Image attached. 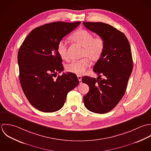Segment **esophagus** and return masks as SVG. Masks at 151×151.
<instances>
[{"label": "esophagus", "instance_id": "obj_1", "mask_svg": "<svg viewBox=\"0 0 151 151\" xmlns=\"http://www.w3.org/2000/svg\"><path fill=\"white\" fill-rule=\"evenodd\" d=\"M78 78L79 83H80V84L82 83V76H78Z\"/></svg>", "mask_w": 151, "mask_h": 151}]
</instances>
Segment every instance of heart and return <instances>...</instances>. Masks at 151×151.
<instances>
[{
    "instance_id": "b5f03b06",
    "label": "heart",
    "mask_w": 151,
    "mask_h": 151,
    "mask_svg": "<svg viewBox=\"0 0 151 151\" xmlns=\"http://www.w3.org/2000/svg\"><path fill=\"white\" fill-rule=\"evenodd\" d=\"M70 38L83 48L82 57H86L91 61L99 60L101 57L105 48V41L101 36L93 38V34L89 31L80 29L72 34ZM57 51L62 59L68 58L66 44L63 40L58 42ZM88 58L72 60L66 65V70L76 75L84 74L91 65L90 59Z\"/></svg>"
}]
</instances>
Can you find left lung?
I'll list each match as a JSON object with an SVG mask.
<instances>
[{"mask_svg": "<svg viewBox=\"0 0 151 151\" xmlns=\"http://www.w3.org/2000/svg\"><path fill=\"white\" fill-rule=\"evenodd\" d=\"M83 24L105 41L104 52L93 67V71L99 75L97 79L88 76L82 79L89 86L83 102L91 112L104 114L113 110L125 94L133 67L131 47L124 34L108 24Z\"/></svg>", "mask_w": 151, "mask_h": 151, "instance_id": "left-lung-1", "label": "left lung"}]
</instances>
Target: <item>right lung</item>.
Listing matches in <instances>:
<instances>
[{
	"label": "right lung",
	"mask_w": 151,
	"mask_h": 151,
	"mask_svg": "<svg viewBox=\"0 0 151 151\" xmlns=\"http://www.w3.org/2000/svg\"><path fill=\"white\" fill-rule=\"evenodd\" d=\"M80 24L57 22L38 27L31 31L19 49L17 58L22 89L31 104L41 111L60 110L68 93L79 83L77 76L70 72L56 77L63 70L58 44Z\"/></svg>",
	"instance_id": "1"
}]
</instances>
